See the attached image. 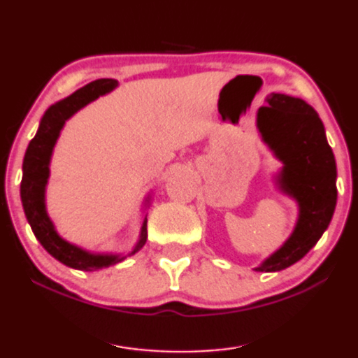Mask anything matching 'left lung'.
I'll return each mask as SVG.
<instances>
[{"mask_svg": "<svg viewBox=\"0 0 358 358\" xmlns=\"http://www.w3.org/2000/svg\"><path fill=\"white\" fill-rule=\"evenodd\" d=\"M258 128L284 162L282 185L299 201L300 217L280 250L256 271L289 268L318 243L336 209V160L324 127L313 107L301 99L271 94L258 112Z\"/></svg>", "mask_w": 358, "mask_h": 358, "instance_id": "left-lung-1", "label": "left lung"}]
</instances>
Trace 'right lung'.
Wrapping results in <instances>:
<instances>
[{"label":"right lung","mask_w":358,"mask_h":358,"mask_svg":"<svg viewBox=\"0 0 358 358\" xmlns=\"http://www.w3.org/2000/svg\"><path fill=\"white\" fill-rule=\"evenodd\" d=\"M113 87H117V80L97 79L94 83L84 85L83 89L76 90L62 102L52 105L45 112L37 134L29 143L26 155H24L21 199L30 229L53 258H57L59 263L66 264L69 268L79 271H97L108 268L110 264H117L124 258L107 255H90L87 251L64 241L55 231L52 220L48 219L47 210H45V185H47L48 180V164L50 157H52L53 145L57 143L64 122L71 115L76 113L79 108H83L84 105L92 102L99 95L110 92ZM145 240H148V220H144L143 229H141L139 243L136 245V248L131 251L129 256L143 248Z\"/></svg>","instance_id":"right-lung-1"}]
</instances>
